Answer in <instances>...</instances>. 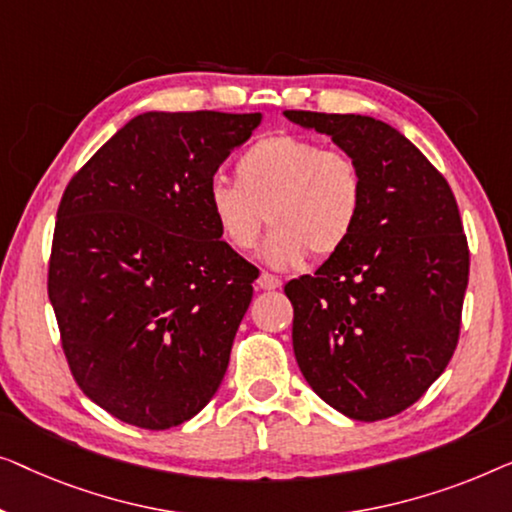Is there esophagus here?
<instances>
[{
    "label": "esophagus",
    "mask_w": 512,
    "mask_h": 512,
    "mask_svg": "<svg viewBox=\"0 0 512 512\" xmlns=\"http://www.w3.org/2000/svg\"><path fill=\"white\" fill-rule=\"evenodd\" d=\"M280 285H283V283H280V278L271 276V273H262V276L257 278V287H259V290H266V292H269V290H278Z\"/></svg>",
    "instance_id": "34e87169"
}]
</instances>
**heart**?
Here are the masks:
<instances>
[{"label": "heart", "instance_id": "b5f03b06", "mask_svg": "<svg viewBox=\"0 0 512 512\" xmlns=\"http://www.w3.org/2000/svg\"><path fill=\"white\" fill-rule=\"evenodd\" d=\"M362 206L364 176L348 153L285 132L250 143L236 160V181L215 176L206 185L208 215L236 253L257 246L266 213L273 232L262 257L273 269L297 266L308 253H341Z\"/></svg>", "mask_w": 512, "mask_h": 512}]
</instances>
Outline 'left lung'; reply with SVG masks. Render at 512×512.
<instances>
[{
    "label": "left lung",
    "instance_id": "8db88e82",
    "mask_svg": "<svg viewBox=\"0 0 512 512\" xmlns=\"http://www.w3.org/2000/svg\"><path fill=\"white\" fill-rule=\"evenodd\" d=\"M331 136L364 176V206L341 253L285 285L306 383L359 422L406 410L457 348L469 246L450 185L383 120L285 111Z\"/></svg>",
    "mask_w": 512,
    "mask_h": 512
}]
</instances>
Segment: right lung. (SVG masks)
Masks as SVG:
<instances>
[{"label": "right lung", "instance_id": "right-lung-1", "mask_svg": "<svg viewBox=\"0 0 512 512\" xmlns=\"http://www.w3.org/2000/svg\"><path fill=\"white\" fill-rule=\"evenodd\" d=\"M259 122L146 111L62 194L48 297L78 387L122 422L176 427L225 378L257 269L220 239L206 185Z\"/></svg>", "mask_w": 512, "mask_h": 512}]
</instances>
